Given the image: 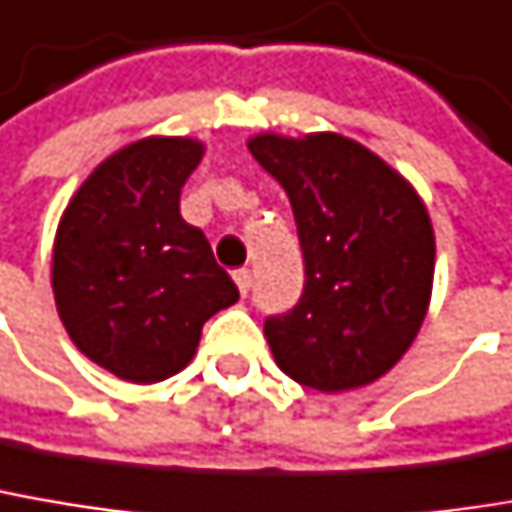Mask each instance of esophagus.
Instances as JSON below:
<instances>
[{"mask_svg": "<svg viewBox=\"0 0 512 512\" xmlns=\"http://www.w3.org/2000/svg\"><path fill=\"white\" fill-rule=\"evenodd\" d=\"M234 281H237V287H240L243 296L252 290V272H249V269H237V272H234Z\"/></svg>", "mask_w": 512, "mask_h": 512, "instance_id": "esophagus-1", "label": "esophagus"}]
</instances>
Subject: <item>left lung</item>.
I'll return each instance as SVG.
<instances>
[{"mask_svg":"<svg viewBox=\"0 0 512 512\" xmlns=\"http://www.w3.org/2000/svg\"><path fill=\"white\" fill-rule=\"evenodd\" d=\"M255 161L284 187L304 255V293L263 334L302 387L343 393L387 375L416 340L434 287L425 202L343 134H257Z\"/></svg>","mask_w":512,"mask_h":512,"instance_id":"8db88e82","label":"left lung"}]
</instances>
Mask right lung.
<instances>
[{"mask_svg": "<svg viewBox=\"0 0 512 512\" xmlns=\"http://www.w3.org/2000/svg\"><path fill=\"white\" fill-rule=\"evenodd\" d=\"M205 146L143 137L75 190L52 249V293L75 343L131 384L181 372L202 325L240 299L208 237L181 219V187Z\"/></svg>", "mask_w": 512, "mask_h": 512, "instance_id": "1", "label": "right lung"}]
</instances>
